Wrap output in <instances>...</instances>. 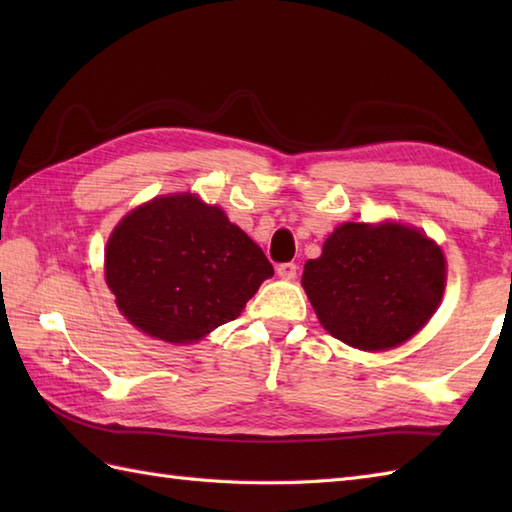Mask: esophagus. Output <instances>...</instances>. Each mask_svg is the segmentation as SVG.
Returning a JSON list of instances; mask_svg holds the SVG:
<instances>
[{
  "instance_id": "esophagus-1",
  "label": "esophagus",
  "mask_w": 512,
  "mask_h": 512,
  "mask_svg": "<svg viewBox=\"0 0 512 512\" xmlns=\"http://www.w3.org/2000/svg\"><path fill=\"white\" fill-rule=\"evenodd\" d=\"M277 275L281 279H295L297 277V264L286 262V264H279L277 266Z\"/></svg>"
}]
</instances>
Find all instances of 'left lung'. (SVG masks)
Returning a JSON list of instances; mask_svg holds the SVG:
<instances>
[{"instance_id": "left-lung-1", "label": "left lung", "mask_w": 512, "mask_h": 512, "mask_svg": "<svg viewBox=\"0 0 512 512\" xmlns=\"http://www.w3.org/2000/svg\"><path fill=\"white\" fill-rule=\"evenodd\" d=\"M447 266L442 250L402 224H343L308 259L301 284L321 325L358 350H389L436 312Z\"/></svg>"}]
</instances>
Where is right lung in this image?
Instances as JSON below:
<instances>
[{"label":"right lung","mask_w":512,"mask_h":512,"mask_svg":"<svg viewBox=\"0 0 512 512\" xmlns=\"http://www.w3.org/2000/svg\"><path fill=\"white\" fill-rule=\"evenodd\" d=\"M273 273L242 228L189 193L129 213L105 248V279L118 310L167 343L200 341L233 321Z\"/></svg>","instance_id":"add662e5"}]
</instances>
